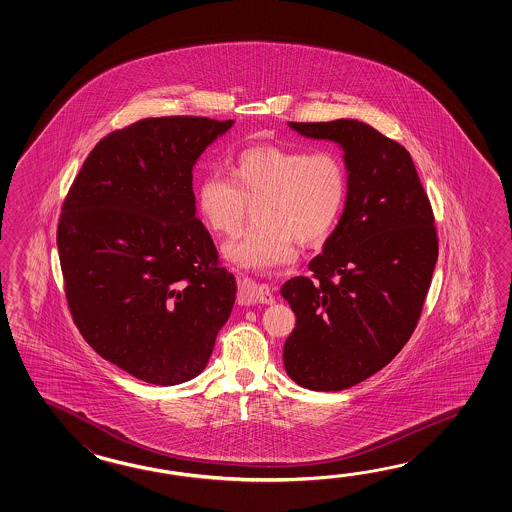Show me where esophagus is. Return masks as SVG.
<instances>
[{"label": "esophagus", "instance_id": "esophagus-1", "mask_svg": "<svg viewBox=\"0 0 512 512\" xmlns=\"http://www.w3.org/2000/svg\"><path fill=\"white\" fill-rule=\"evenodd\" d=\"M240 302L241 304H272L274 296L269 285L252 282L249 278H245L240 282Z\"/></svg>", "mask_w": 512, "mask_h": 512}]
</instances>
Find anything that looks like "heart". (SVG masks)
<instances>
[{"label":"heart","mask_w":512,"mask_h":512,"mask_svg":"<svg viewBox=\"0 0 512 512\" xmlns=\"http://www.w3.org/2000/svg\"><path fill=\"white\" fill-rule=\"evenodd\" d=\"M229 175L210 172L197 186V210L223 238L240 234L249 205L260 201L252 227L225 247L232 263L269 272L291 265L298 240L316 243L335 227L348 194V170L335 150L254 146L238 153Z\"/></svg>","instance_id":"heart-1"}]
</instances>
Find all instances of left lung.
<instances>
[{"label": "left lung", "mask_w": 512, "mask_h": 512, "mask_svg": "<svg viewBox=\"0 0 512 512\" xmlns=\"http://www.w3.org/2000/svg\"><path fill=\"white\" fill-rule=\"evenodd\" d=\"M311 139L337 142L348 196L313 276L283 283L296 327L283 364L296 384L340 392L392 362L423 311L437 261L434 212L414 161L364 122H289Z\"/></svg>", "instance_id": "left-lung-1"}]
</instances>
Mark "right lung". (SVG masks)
<instances>
[{"label":"right lung","instance_id":"1","mask_svg":"<svg viewBox=\"0 0 512 512\" xmlns=\"http://www.w3.org/2000/svg\"><path fill=\"white\" fill-rule=\"evenodd\" d=\"M234 124L157 117L87 155L56 230L67 305L102 359L159 386L205 370L236 282L196 218L192 170Z\"/></svg>","mask_w":512,"mask_h":512}]
</instances>
